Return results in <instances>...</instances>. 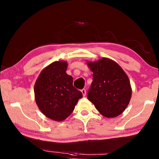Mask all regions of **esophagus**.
<instances>
[{"instance_id":"34e87169","label":"esophagus","mask_w":159,"mask_h":159,"mask_svg":"<svg viewBox=\"0 0 159 159\" xmlns=\"http://www.w3.org/2000/svg\"><path fill=\"white\" fill-rule=\"evenodd\" d=\"M81 93H82V94H83V97H85V95H86V90L84 89V88H83V89L81 90Z\"/></svg>"}]
</instances>
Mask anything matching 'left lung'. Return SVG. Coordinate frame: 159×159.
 Segmentation results:
<instances>
[{"label": "left lung", "instance_id": "obj_1", "mask_svg": "<svg viewBox=\"0 0 159 159\" xmlns=\"http://www.w3.org/2000/svg\"><path fill=\"white\" fill-rule=\"evenodd\" d=\"M93 72L88 99L107 118L122 114L130 100L132 89L127 75L118 64L108 58L88 62Z\"/></svg>", "mask_w": 159, "mask_h": 159}]
</instances>
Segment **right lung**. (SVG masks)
<instances>
[{"instance_id": "1", "label": "right lung", "mask_w": 159, "mask_h": 159, "mask_svg": "<svg viewBox=\"0 0 159 159\" xmlns=\"http://www.w3.org/2000/svg\"><path fill=\"white\" fill-rule=\"evenodd\" d=\"M67 62L54 61L43 70L35 83V99L45 116L61 121L73 112L82 93L73 85V78L66 73Z\"/></svg>"}]
</instances>
